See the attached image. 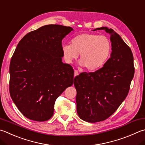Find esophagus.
<instances>
[{
    "mask_svg": "<svg viewBox=\"0 0 145 145\" xmlns=\"http://www.w3.org/2000/svg\"><path fill=\"white\" fill-rule=\"evenodd\" d=\"M78 75V70H75V71H74V75H75V76H77V75Z\"/></svg>",
    "mask_w": 145,
    "mask_h": 145,
    "instance_id": "esophagus-1",
    "label": "esophagus"
}]
</instances>
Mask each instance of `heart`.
Instances as JSON below:
<instances>
[{"label": "heart", "mask_w": 145, "mask_h": 145, "mask_svg": "<svg viewBox=\"0 0 145 145\" xmlns=\"http://www.w3.org/2000/svg\"><path fill=\"white\" fill-rule=\"evenodd\" d=\"M111 42L105 36L85 33L75 36L71 44H63L62 51L68 63H72L80 54V64L88 70L102 67L111 53Z\"/></svg>", "instance_id": "1"}]
</instances>
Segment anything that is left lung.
Masks as SVG:
<instances>
[{"label": "left lung", "mask_w": 145, "mask_h": 145, "mask_svg": "<svg viewBox=\"0 0 145 145\" xmlns=\"http://www.w3.org/2000/svg\"><path fill=\"white\" fill-rule=\"evenodd\" d=\"M110 34L111 56L94 72H82L74 78L77 111L84 121L95 123L107 119L118 109L129 91L135 75L133 54L120 36L112 28H97Z\"/></svg>", "instance_id": "left-lung-1"}]
</instances>
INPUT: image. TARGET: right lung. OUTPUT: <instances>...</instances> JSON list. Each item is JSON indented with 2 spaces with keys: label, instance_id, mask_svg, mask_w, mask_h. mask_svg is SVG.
<instances>
[{
  "label": "right lung",
  "instance_id": "add662e5",
  "mask_svg": "<svg viewBox=\"0 0 145 145\" xmlns=\"http://www.w3.org/2000/svg\"><path fill=\"white\" fill-rule=\"evenodd\" d=\"M73 28L43 26L18 43L9 65V93L20 112L43 122L53 115L56 99L73 85L74 71L62 62V40Z\"/></svg>",
  "mask_w": 145,
  "mask_h": 145
}]
</instances>
